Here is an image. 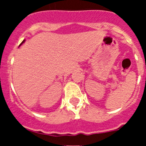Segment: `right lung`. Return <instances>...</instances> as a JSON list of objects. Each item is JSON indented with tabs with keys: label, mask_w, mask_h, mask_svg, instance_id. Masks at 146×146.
I'll return each mask as SVG.
<instances>
[{
	"label": "right lung",
	"mask_w": 146,
	"mask_h": 146,
	"mask_svg": "<svg viewBox=\"0 0 146 146\" xmlns=\"http://www.w3.org/2000/svg\"><path fill=\"white\" fill-rule=\"evenodd\" d=\"M25 42V40H23V42H22V43H21V44H23V42ZM21 44H20V45H21Z\"/></svg>",
	"instance_id": "obj_1"
}]
</instances>
